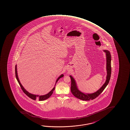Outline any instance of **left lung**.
I'll return each instance as SVG.
<instances>
[{
    "label": "left lung",
    "mask_w": 130,
    "mask_h": 130,
    "mask_svg": "<svg viewBox=\"0 0 130 130\" xmlns=\"http://www.w3.org/2000/svg\"><path fill=\"white\" fill-rule=\"evenodd\" d=\"M106 53V71H107V76H106V81L102 87L98 90L97 92L92 94H85L81 92L78 89L77 87V84L74 79L72 76H70L71 80V91L74 96L80 100L83 101H89L90 100H93L95 98H97L100 94L101 93L105 88L106 87L109 83L110 80L111 75V55L110 52L108 50H104Z\"/></svg>",
    "instance_id": "left-lung-1"
}]
</instances>
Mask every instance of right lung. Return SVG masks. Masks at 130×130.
Segmentation results:
<instances>
[{"label": "right lung", "mask_w": 130, "mask_h": 130, "mask_svg": "<svg viewBox=\"0 0 130 130\" xmlns=\"http://www.w3.org/2000/svg\"><path fill=\"white\" fill-rule=\"evenodd\" d=\"M15 76H16V79H17V80L18 82V83H19V85L20 86V87L21 88L22 90H23V91L24 92V93L27 96H28L29 98H31L32 100H35L36 99H38L39 101H43V100H46L47 98H49L50 97V96H51L52 95V94L53 93V91L55 90V87H53V89L51 91L49 92V93H48L47 94H46V95H45L39 96V95H36L32 94L30 93H29L28 92H27V91L24 88V87H23V86L20 83V81H19V79L18 78V76L17 65L15 66ZM63 76H64V75L63 74L61 75L59 77H58V78L57 79V81L56 82V84L57 83V82L59 80V79L60 78L62 77H63Z\"/></svg>", "instance_id": "add662e5"}]
</instances>
